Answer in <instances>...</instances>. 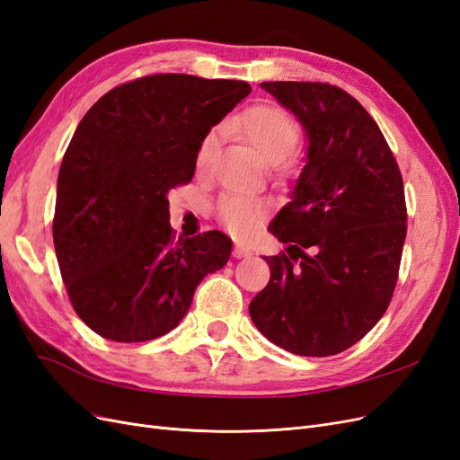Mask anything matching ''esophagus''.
I'll list each match as a JSON object with an SVG mask.
<instances>
[{
  "instance_id": "esophagus-1",
  "label": "esophagus",
  "mask_w": 460,
  "mask_h": 460,
  "mask_svg": "<svg viewBox=\"0 0 460 460\" xmlns=\"http://www.w3.org/2000/svg\"><path fill=\"white\" fill-rule=\"evenodd\" d=\"M252 255V247H247L243 242H235V247H234V257H249Z\"/></svg>"
}]
</instances>
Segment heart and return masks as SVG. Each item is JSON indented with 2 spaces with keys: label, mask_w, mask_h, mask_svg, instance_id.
I'll list each match as a JSON object with an SVG mask.
<instances>
[{
  "label": "heart",
  "mask_w": 460,
  "mask_h": 460,
  "mask_svg": "<svg viewBox=\"0 0 460 460\" xmlns=\"http://www.w3.org/2000/svg\"><path fill=\"white\" fill-rule=\"evenodd\" d=\"M228 128L243 136L261 155L269 163H274L282 172L294 171V159L291 149L299 140V122L294 115L276 105H253L245 109L240 117L228 122ZM218 147V132L211 130L203 136V140L196 153V166L205 174L215 161ZM262 215V203L255 198L232 193L225 196L218 203V218L222 225L234 234H247L259 222Z\"/></svg>",
  "instance_id": "heart-1"
}]
</instances>
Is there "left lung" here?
Here are the masks:
<instances>
[{
  "label": "left lung",
  "mask_w": 460,
  "mask_h": 460,
  "mask_svg": "<svg viewBox=\"0 0 460 460\" xmlns=\"http://www.w3.org/2000/svg\"><path fill=\"white\" fill-rule=\"evenodd\" d=\"M307 132V164L269 230L286 253L262 257L270 280L249 303L264 338L330 357L384 316L407 235L402 176L382 130L355 97L326 82H262Z\"/></svg>",
  "instance_id": "obj_1"
}]
</instances>
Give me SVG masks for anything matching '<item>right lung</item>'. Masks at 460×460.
<instances>
[{"label":"right lung","mask_w":460,"mask_h":460,"mask_svg":"<svg viewBox=\"0 0 460 460\" xmlns=\"http://www.w3.org/2000/svg\"><path fill=\"white\" fill-rule=\"evenodd\" d=\"M249 92L243 80L149 75L80 120L59 169L53 243L73 309L102 338L164 336L228 262L232 240L218 230L176 238L166 196L193 178L203 136Z\"/></svg>","instance_id":"obj_1"}]
</instances>
